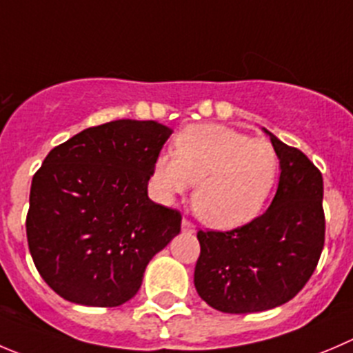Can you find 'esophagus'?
Listing matches in <instances>:
<instances>
[{"label":"esophagus","instance_id":"esophagus-1","mask_svg":"<svg viewBox=\"0 0 353 353\" xmlns=\"http://www.w3.org/2000/svg\"><path fill=\"white\" fill-rule=\"evenodd\" d=\"M181 228H183V232H188V234H191V232L196 231V228H194L193 222H190L188 219H183V222H181Z\"/></svg>","mask_w":353,"mask_h":353}]
</instances>
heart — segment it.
<instances>
[{
  "instance_id": "obj_1",
  "label": "heart",
  "mask_w": 353,
  "mask_h": 353,
  "mask_svg": "<svg viewBox=\"0 0 353 353\" xmlns=\"http://www.w3.org/2000/svg\"><path fill=\"white\" fill-rule=\"evenodd\" d=\"M172 148L174 157H157L152 170L165 200L194 184V212L215 229L241 228L265 207L279 169L271 141L228 125L194 124L176 136Z\"/></svg>"
}]
</instances>
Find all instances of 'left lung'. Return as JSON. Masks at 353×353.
I'll return each mask as SVG.
<instances>
[{
    "instance_id": "left-lung-1",
    "label": "left lung",
    "mask_w": 353,
    "mask_h": 353,
    "mask_svg": "<svg viewBox=\"0 0 353 353\" xmlns=\"http://www.w3.org/2000/svg\"><path fill=\"white\" fill-rule=\"evenodd\" d=\"M279 159L271 207L232 231H198L201 252L194 288L225 314H248L290 302L305 286L324 246L323 174L300 150L272 132Z\"/></svg>"
}]
</instances>
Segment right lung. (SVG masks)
<instances>
[{"label":"right lung","instance_id":"add662e5","mask_svg":"<svg viewBox=\"0 0 353 353\" xmlns=\"http://www.w3.org/2000/svg\"><path fill=\"white\" fill-rule=\"evenodd\" d=\"M172 129L155 121L90 128L54 146L34 174L27 241L36 269L72 303L117 307L181 231V214L148 198Z\"/></svg>","mask_w":353,"mask_h":353}]
</instances>
